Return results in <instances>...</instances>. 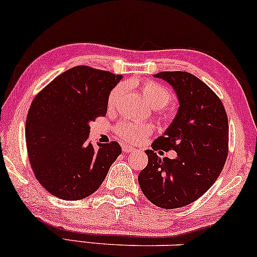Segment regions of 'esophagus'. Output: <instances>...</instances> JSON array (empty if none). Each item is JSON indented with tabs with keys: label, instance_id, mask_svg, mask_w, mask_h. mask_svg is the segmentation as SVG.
<instances>
[{
	"label": "esophagus",
	"instance_id": "esophagus-1",
	"mask_svg": "<svg viewBox=\"0 0 257 257\" xmlns=\"http://www.w3.org/2000/svg\"><path fill=\"white\" fill-rule=\"evenodd\" d=\"M122 149H123V152H124V153H131V152L134 151V148H133L132 146H129V145H123Z\"/></svg>",
	"mask_w": 257,
	"mask_h": 257
}]
</instances>
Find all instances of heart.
Wrapping results in <instances>:
<instances>
[{
  "mask_svg": "<svg viewBox=\"0 0 257 257\" xmlns=\"http://www.w3.org/2000/svg\"><path fill=\"white\" fill-rule=\"evenodd\" d=\"M142 96L151 104L153 108L160 109L162 106L167 105L171 99V93L166 87L153 80H146L140 85ZM124 86L117 85L112 89L108 98V104L110 108L116 105L118 99L121 98ZM153 132V126L149 123L133 122V121H122L116 126V134L122 138L126 142L138 144L142 141L146 136H148Z\"/></svg>",
  "mask_w": 257,
  "mask_h": 257,
  "instance_id": "obj_1",
  "label": "heart"
}]
</instances>
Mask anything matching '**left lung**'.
<instances>
[{
  "label": "left lung",
  "mask_w": 257,
  "mask_h": 257,
  "mask_svg": "<svg viewBox=\"0 0 257 257\" xmlns=\"http://www.w3.org/2000/svg\"><path fill=\"white\" fill-rule=\"evenodd\" d=\"M173 87L178 112L165 134L147 149L148 165L139 174L142 192L162 209L186 206L200 198L219 177L229 146V123L223 103L199 78L181 71L154 74ZM177 153L175 159L155 150Z\"/></svg>",
  "instance_id": "1"
}]
</instances>
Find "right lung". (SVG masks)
I'll return each instance as SVG.
<instances>
[{
  "mask_svg": "<svg viewBox=\"0 0 257 257\" xmlns=\"http://www.w3.org/2000/svg\"><path fill=\"white\" fill-rule=\"evenodd\" d=\"M121 74L76 66L38 93L26 119V145L35 178L64 200L96 192L122 148L116 141L90 144V122L105 116L110 91Z\"/></svg>",
  "mask_w": 257,
  "mask_h": 257,
  "instance_id": "1",
  "label": "right lung"
}]
</instances>
